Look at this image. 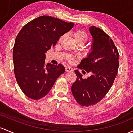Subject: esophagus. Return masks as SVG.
Wrapping results in <instances>:
<instances>
[{
  "label": "esophagus",
  "instance_id": "esophagus-1",
  "mask_svg": "<svg viewBox=\"0 0 133 133\" xmlns=\"http://www.w3.org/2000/svg\"><path fill=\"white\" fill-rule=\"evenodd\" d=\"M65 71L66 72H71V71H72V69L71 68V67H65Z\"/></svg>",
  "mask_w": 133,
  "mask_h": 133
}]
</instances>
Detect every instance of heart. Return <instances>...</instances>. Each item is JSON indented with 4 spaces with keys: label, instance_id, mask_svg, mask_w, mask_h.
<instances>
[{
    "label": "heart",
    "instance_id": "b5f03b06",
    "mask_svg": "<svg viewBox=\"0 0 133 133\" xmlns=\"http://www.w3.org/2000/svg\"><path fill=\"white\" fill-rule=\"evenodd\" d=\"M72 36H73V37L74 39H75V41H76L77 43H82L84 44L85 42L87 41V38H88V36H87V33L85 32V31H83V30H76V31H75L73 32ZM63 39H64V36H62V37H61V38H60L59 41H61ZM69 58L71 59V57H69Z\"/></svg>",
    "mask_w": 133,
    "mask_h": 133
}]
</instances>
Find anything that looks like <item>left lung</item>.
I'll return each instance as SVG.
<instances>
[{
  "label": "left lung",
  "instance_id": "1",
  "mask_svg": "<svg viewBox=\"0 0 133 133\" xmlns=\"http://www.w3.org/2000/svg\"><path fill=\"white\" fill-rule=\"evenodd\" d=\"M92 37L91 50L78 68L92 75L87 79L75 70L76 80L71 92L77 103L83 107L94 105L110 90L118 69V52L114 41L103 30L95 26L89 28Z\"/></svg>",
  "mask_w": 133,
  "mask_h": 133
}]
</instances>
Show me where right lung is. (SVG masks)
<instances>
[{
	"mask_svg": "<svg viewBox=\"0 0 133 133\" xmlns=\"http://www.w3.org/2000/svg\"><path fill=\"white\" fill-rule=\"evenodd\" d=\"M73 26L71 22L41 16L26 23L19 32L12 51L14 71L18 84L27 97L37 100L46 96L65 72L62 64H46L45 53Z\"/></svg>",
	"mask_w": 133,
	"mask_h": 133,
	"instance_id": "add662e5",
	"label": "right lung"
}]
</instances>
